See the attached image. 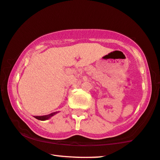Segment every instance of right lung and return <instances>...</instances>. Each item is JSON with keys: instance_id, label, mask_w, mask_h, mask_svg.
I'll list each match as a JSON object with an SVG mask.
<instances>
[{"instance_id": "1", "label": "right lung", "mask_w": 160, "mask_h": 160, "mask_svg": "<svg viewBox=\"0 0 160 160\" xmlns=\"http://www.w3.org/2000/svg\"><path fill=\"white\" fill-rule=\"evenodd\" d=\"M59 112H52L49 114V115H42V116H34L35 118L38 119V120H41V121H44V120H47L48 119H50L51 117L54 116L55 115H56L57 113H58Z\"/></svg>"}]
</instances>
